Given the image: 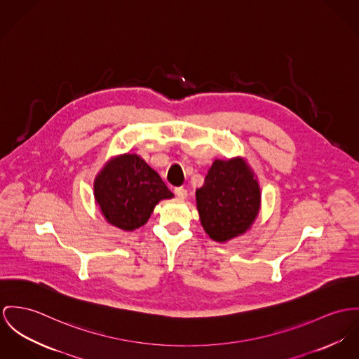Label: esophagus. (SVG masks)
I'll list each match as a JSON object with an SVG mask.
<instances>
[{
	"label": "esophagus",
	"mask_w": 359,
	"mask_h": 359,
	"mask_svg": "<svg viewBox=\"0 0 359 359\" xmlns=\"http://www.w3.org/2000/svg\"><path fill=\"white\" fill-rule=\"evenodd\" d=\"M175 194H176V196H179L180 199H184V198L187 196V190L183 189V187H176V189H175Z\"/></svg>",
	"instance_id": "1"
}]
</instances>
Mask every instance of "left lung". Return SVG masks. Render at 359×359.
<instances>
[{"label": "left lung", "mask_w": 359, "mask_h": 359, "mask_svg": "<svg viewBox=\"0 0 359 359\" xmlns=\"http://www.w3.org/2000/svg\"><path fill=\"white\" fill-rule=\"evenodd\" d=\"M199 220L215 242L246 233L261 209V189L243 157L215 160L195 191Z\"/></svg>", "instance_id": "1"}]
</instances>
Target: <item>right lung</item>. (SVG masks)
Segmentation results:
<instances>
[{"label":"right lung","instance_id":"right-lung-1","mask_svg":"<svg viewBox=\"0 0 359 359\" xmlns=\"http://www.w3.org/2000/svg\"><path fill=\"white\" fill-rule=\"evenodd\" d=\"M170 198L160 175L138 154L113 157L94 179V199L104 219L127 232L144 225L156 205Z\"/></svg>","mask_w":359,"mask_h":359}]
</instances>
